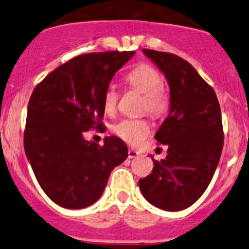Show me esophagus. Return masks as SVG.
I'll use <instances>...</instances> for the list:
<instances>
[{"label":"esophagus","mask_w":249,"mask_h":249,"mask_svg":"<svg viewBox=\"0 0 249 249\" xmlns=\"http://www.w3.org/2000/svg\"><path fill=\"white\" fill-rule=\"evenodd\" d=\"M137 156H139V152H137V151H135V149H131V148H130L129 151H127V157H129L130 159H132V158H136Z\"/></svg>","instance_id":"obj_1"}]
</instances>
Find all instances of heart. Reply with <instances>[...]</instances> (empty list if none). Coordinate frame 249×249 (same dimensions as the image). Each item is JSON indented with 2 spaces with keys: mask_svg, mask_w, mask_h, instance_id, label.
<instances>
[{
  "mask_svg": "<svg viewBox=\"0 0 249 249\" xmlns=\"http://www.w3.org/2000/svg\"><path fill=\"white\" fill-rule=\"evenodd\" d=\"M125 81L131 89L143 95L142 109L152 117H161L169 109L170 98L163 86V76L154 67L142 63L135 67L125 76ZM118 93L109 86L103 97V108L107 113H113L117 106ZM113 132L131 146H139L151 132V126L144 119H123L113 126Z\"/></svg>",
  "mask_w": 249,
  "mask_h": 249,
  "instance_id": "obj_1",
  "label": "heart"
}]
</instances>
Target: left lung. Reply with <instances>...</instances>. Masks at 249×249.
<instances>
[{
  "label": "left lung",
  "instance_id": "obj_1",
  "mask_svg": "<svg viewBox=\"0 0 249 249\" xmlns=\"http://www.w3.org/2000/svg\"><path fill=\"white\" fill-rule=\"evenodd\" d=\"M143 53L165 75L170 89L169 115L154 139L168 154L139 181L144 198L157 208L178 212L195 203L213 178L224 144L218 98L196 69L173 53Z\"/></svg>",
  "mask_w": 249,
  "mask_h": 249
}]
</instances>
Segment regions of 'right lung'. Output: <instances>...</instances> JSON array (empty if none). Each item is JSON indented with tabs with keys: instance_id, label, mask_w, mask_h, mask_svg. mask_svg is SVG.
Wrapping results in <instances>:
<instances>
[{
	"instance_id": "right-lung-1",
	"label": "right lung",
	"mask_w": 249,
	"mask_h": 249,
	"mask_svg": "<svg viewBox=\"0 0 249 249\" xmlns=\"http://www.w3.org/2000/svg\"><path fill=\"white\" fill-rule=\"evenodd\" d=\"M134 51L86 53L48 74L31 93L24 149L41 189L55 204L81 209L103 194L110 173L127 158L115 136L105 143L84 132L103 127V97L114 74Z\"/></svg>"
}]
</instances>
